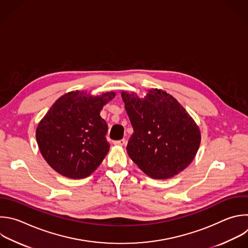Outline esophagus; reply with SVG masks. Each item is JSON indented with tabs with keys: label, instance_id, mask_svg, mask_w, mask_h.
Listing matches in <instances>:
<instances>
[{
	"label": "esophagus",
	"instance_id": "obj_1",
	"mask_svg": "<svg viewBox=\"0 0 248 248\" xmlns=\"http://www.w3.org/2000/svg\"><path fill=\"white\" fill-rule=\"evenodd\" d=\"M114 144H115V145H118V146H123V145L125 144V139L116 140V141H114Z\"/></svg>",
	"mask_w": 248,
	"mask_h": 248
}]
</instances>
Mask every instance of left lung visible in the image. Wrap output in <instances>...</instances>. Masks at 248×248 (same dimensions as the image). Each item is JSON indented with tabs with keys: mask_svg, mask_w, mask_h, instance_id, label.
Listing matches in <instances>:
<instances>
[{
	"mask_svg": "<svg viewBox=\"0 0 248 248\" xmlns=\"http://www.w3.org/2000/svg\"><path fill=\"white\" fill-rule=\"evenodd\" d=\"M133 127L126 151L133 162L154 179H168L184 170L201 144V132L181 104L160 90L140 99L122 93Z\"/></svg>",
	"mask_w": 248,
	"mask_h": 248,
	"instance_id": "obj_1",
	"label": "left lung"
}]
</instances>
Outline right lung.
<instances>
[{"instance_id": "obj_1", "label": "right lung", "mask_w": 248, "mask_h": 248, "mask_svg": "<svg viewBox=\"0 0 248 248\" xmlns=\"http://www.w3.org/2000/svg\"><path fill=\"white\" fill-rule=\"evenodd\" d=\"M114 93L100 96L72 92L61 96L39 124L36 138L49 166L63 176L81 179L91 175L107 155L108 124L100 117Z\"/></svg>"}]
</instances>
